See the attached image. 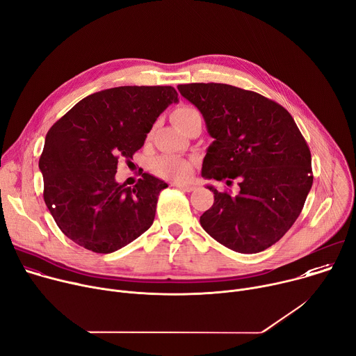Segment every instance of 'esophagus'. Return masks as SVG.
Masks as SVG:
<instances>
[{"label": "esophagus", "instance_id": "obj_1", "mask_svg": "<svg viewBox=\"0 0 356 356\" xmlns=\"http://www.w3.org/2000/svg\"><path fill=\"white\" fill-rule=\"evenodd\" d=\"M174 186H177L178 189L185 191V192H191V191H193V189H195V186H193L192 184H178V182H175V184H174Z\"/></svg>", "mask_w": 356, "mask_h": 356}]
</instances>
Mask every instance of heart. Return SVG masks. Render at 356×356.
I'll return each mask as SVG.
<instances>
[{"mask_svg":"<svg viewBox=\"0 0 356 356\" xmlns=\"http://www.w3.org/2000/svg\"><path fill=\"white\" fill-rule=\"evenodd\" d=\"M201 115L200 111L196 110L192 106H181L178 108H175L171 114V118L174 124L178 129H182V126L189 122L191 118ZM152 170L160 175L164 177L167 179H172V181H184L191 175L192 171V163L186 158H182L179 155H174V154H165L158 156L152 163Z\"/></svg>","mask_w":356,"mask_h":356,"instance_id":"b5f03b06","label":"heart"}]
</instances>
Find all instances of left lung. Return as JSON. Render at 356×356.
I'll list each match as a JSON object with an SVG mask.
<instances>
[{
    "label": "left lung",
    "mask_w": 356,
    "mask_h": 356,
    "mask_svg": "<svg viewBox=\"0 0 356 356\" xmlns=\"http://www.w3.org/2000/svg\"><path fill=\"white\" fill-rule=\"evenodd\" d=\"M178 90L202 113L213 138L202 177L239 185L236 193L208 186L215 202L202 227L230 250H266L297 220L312 185L311 152L294 118L279 103L225 83Z\"/></svg>",
    "instance_id": "8db88e82"
}]
</instances>
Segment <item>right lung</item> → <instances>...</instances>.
I'll list each match as a JSON object with an SVG mask.
<instances>
[{
    "label": "right lung",
    "mask_w": 356,
    "mask_h": 356,
    "mask_svg": "<svg viewBox=\"0 0 356 356\" xmlns=\"http://www.w3.org/2000/svg\"><path fill=\"white\" fill-rule=\"evenodd\" d=\"M177 102L172 86L106 89L74 104L49 129L39 158L44 201L76 245L113 253L152 225L158 195L168 185L144 172L127 188L114 175L118 158H133L156 117Z\"/></svg>",
    "instance_id": "1"
}]
</instances>
